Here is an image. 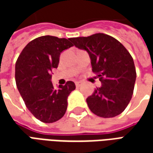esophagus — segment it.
Wrapping results in <instances>:
<instances>
[{
    "instance_id": "1",
    "label": "esophagus",
    "mask_w": 153,
    "mask_h": 153,
    "mask_svg": "<svg viewBox=\"0 0 153 153\" xmlns=\"http://www.w3.org/2000/svg\"><path fill=\"white\" fill-rule=\"evenodd\" d=\"M81 82H79V81H76L75 82V85H76V87H79L80 85H81Z\"/></svg>"
}]
</instances>
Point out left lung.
Instances as JSON below:
<instances>
[{"label":"left lung","mask_w":153,"mask_h":153,"mask_svg":"<svg viewBox=\"0 0 153 153\" xmlns=\"http://www.w3.org/2000/svg\"><path fill=\"white\" fill-rule=\"evenodd\" d=\"M70 40L88 53L92 70L102 83L86 99L91 111L103 118L120 115L134 93L136 70L131 55L118 40L104 33Z\"/></svg>","instance_id":"left-lung-1"}]
</instances>
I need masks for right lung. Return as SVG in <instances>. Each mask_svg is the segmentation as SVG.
Returning <instances> with one entry per match:
<instances>
[{"label": "right lung", "instance_id": "right-lung-1", "mask_svg": "<svg viewBox=\"0 0 153 153\" xmlns=\"http://www.w3.org/2000/svg\"><path fill=\"white\" fill-rule=\"evenodd\" d=\"M70 39L42 36L23 49L15 64V81L29 111L40 121L53 123L66 111L68 97L75 84L68 81L55 88L51 71L57 68L60 53L74 45Z\"/></svg>", "mask_w": 153, "mask_h": 153}]
</instances>
